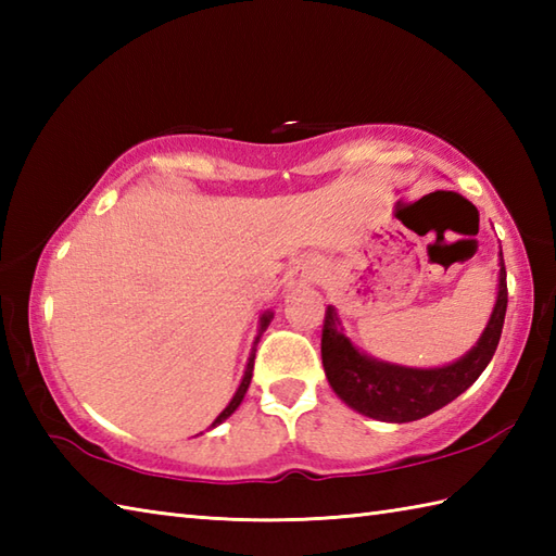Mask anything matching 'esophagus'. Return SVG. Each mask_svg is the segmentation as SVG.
<instances>
[{
    "mask_svg": "<svg viewBox=\"0 0 556 556\" xmlns=\"http://www.w3.org/2000/svg\"><path fill=\"white\" fill-rule=\"evenodd\" d=\"M315 275H317V260L315 257H301L289 269L287 287L289 289H299V287L311 285V281L315 279Z\"/></svg>",
    "mask_w": 556,
    "mask_h": 556,
    "instance_id": "obj_1",
    "label": "esophagus"
}]
</instances>
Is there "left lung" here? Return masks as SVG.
Returning a JSON list of instances; mask_svg holds the SVG:
<instances>
[{"label":"left lung","mask_w":556,"mask_h":556,"mask_svg":"<svg viewBox=\"0 0 556 556\" xmlns=\"http://www.w3.org/2000/svg\"><path fill=\"white\" fill-rule=\"evenodd\" d=\"M506 303H509V291H506V267L500 251V291L485 332L464 358L432 370L399 368L365 356L344 334L332 305H327L323 323V365L327 380L341 401L375 420L410 422L430 416L464 394L488 368L502 337Z\"/></svg>","instance_id":"1"}]
</instances>
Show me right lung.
<instances>
[{"mask_svg":"<svg viewBox=\"0 0 556 556\" xmlns=\"http://www.w3.org/2000/svg\"><path fill=\"white\" fill-rule=\"evenodd\" d=\"M269 320H271V315L267 313V315H263V320H260V332H265L267 329V325H269ZM257 344V341H255ZM253 361H255V349H253V353H251V358H248V365H245V375H243V380H241V387L236 389V394H233V399L229 401V406L224 408L219 416L215 418V422H212V428H215V425H219L222 420H227L231 413L239 408V404L243 401V396H245V392H248V384H251V377H253Z\"/></svg>","mask_w":556,"mask_h":556,"instance_id":"add662e5","label":"right lung"}]
</instances>
